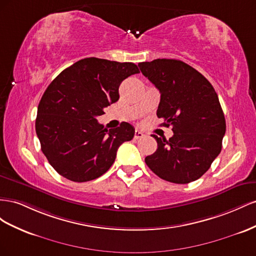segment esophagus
Here are the masks:
<instances>
[{
	"label": "esophagus",
	"instance_id": "1",
	"mask_svg": "<svg viewBox=\"0 0 256 256\" xmlns=\"http://www.w3.org/2000/svg\"><path fill=\"white\" fill-rule=\"evenodd\" d=\"M144 135L142 132H140V130H135V134H134V138L135 140H140V138H142Z\"/></svg>",
	"mask_w": 256,
	"mask_h": 256
}]
</instances>
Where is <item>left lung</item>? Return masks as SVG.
<instances>
[{
	"mask_svg": "<svg viewBox=\"0 0 256 256\" xmlns=\"http://www.w3.org/2000/svg\"><path fill=\"white\" fill-rule=\"evenodd\" d=\"M160 100L156 114L172 128L168 140L153 135L156 151L144 158L156 176L184 184L200 178L220 154L226 123L212 84L188 64L156 59L138 64Z\"/></svg>",
	"mask_w": 256,
	"mask_h": 256,
	"instance_id": "8db88e82",
	"label": "left lung"
}]
</instances>
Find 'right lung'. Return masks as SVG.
<instances>
[{
	"instance_id": "1",
	"label": "right lung",
	"mask_w": 256,
	"mask_h": 256,
	"mask_svg": "<svg viewBox=\"0 0 256 256\" xmlns=\"http://www.w3.org/2000/svg\"><path fill=\"white\" fill-rule=\"evenodd\" d=\"M138 72L134 63L86 58L48 86L38 104L35 130L42 153L58 174L86 182L110 168L118 148L133 140L135 130L128 122L107 130L96 116L119 100L123 80Z\"/></svg>"
}]
</instances>
